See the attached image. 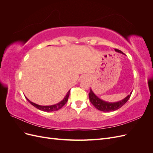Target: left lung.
<instances>
[{"label":"left lung","instance_id":"obj_1","mask_svg":"<svg viewBox=\"0 0 153 153\" xmlns=\"http://www.w3.org/2000/svg\"><path fill=\"white\" fill-rule=\"evenodd\" d=\"M115 50L117 52L124 53L123 52H121V51L119 50L115 49ZM131 93L132 92H131L130 94L128 95L126 98H125L124 100L115 103H108L100 100L94 94V93L92 92L91 89L90 92L89 93V100L91 101V103L94 105V106L96 108H97L100 111H102V112H111V111H115L122 107V106L127 102L128 100L129 99V98H130Z\"/></svg>","mask_w":153,"mask_h":153}]
</instances>
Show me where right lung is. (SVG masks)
<instances>
[{"instance_id": "right-lung-1", "label": "right lung", "mask_w": 153, "mask_h": 153, "mask_svg": "<svg viewBox=\"0 0 153 153\" xmlns=\"http://www.w3.org/2000/svg\"><path fill=\"white\" fill-rule=\"evenodd\" d=\"M69 92H70V90L68 92V93L66 95V96L64 97V100H62L61 102H59V103H57L56 105H51V106H41V105H37V104H35L34 103L31 102V101H29L27 98H26V99L32 105L35 106L36 108L45 111V112H53V111H56V110L61 109L62 106L66 103V102L68 101V98H69Z\"/></svg>"}]
</instances>
